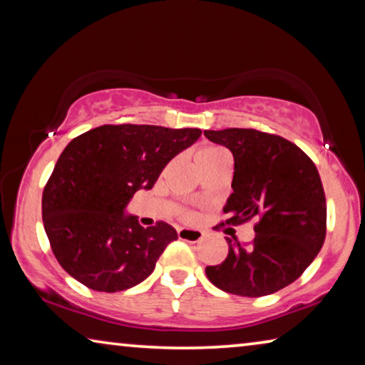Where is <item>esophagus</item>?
Instances as JSON below:
<instances>
[{
    "mask_svg": "<svg viewBox=\"0 0 365 365\" xmlns=\"http://www.w3.org/2000/svg\"><path fill=\"white\" fill-rule=\"evenodd\" d=\"M178 238L197 243L205 238V233L201 230H196V228H178Z\"/></svg>",
    "mask_w": 365,
    "mask_h": 365,
    "instance_id": "34e87169",
    "label": "esophagus"
}]
</instances>
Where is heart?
Returning <instances> with one entry per match:
<instances>
[{"label":"heart","mask_w":365,"mask_h":365,"mask_svg":"<svg viewBox=\"0 0 365 365\" xmlns=\"http://www.w3.org/2000/svg\"><path fill=\"white\" fill-rule=\"evenodd\" d=\"M220 151H224V150H222V148H219V146L205 145V146L197 148V150H196V153H195V160L197 163V160L207 159V158H211V156H214V154H217V153H220Z\"/></svg>","instance_id":"1"}]
</instances>
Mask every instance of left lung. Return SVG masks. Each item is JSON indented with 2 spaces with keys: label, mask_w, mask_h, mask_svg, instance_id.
I'll use <instances>...</instances> for the list:
<instances>
[{
  "label": "left lung",
  "mask_w": 365,
  "mask_h": 365,
  "mask_svg": "<svg viewBox=\"0 0 365 365\" xmlns=\"http://www.w3.org/2000/svg\"><path fill=\"white\" fill-rule=\"evenodd\" d=\"M205 137L233 154L225 222L257 219L252 245L227 238L228 256L207 265V279L248 298L279 292L299 279L324 245L327 205L316 164L292 141L255 128L205 130Z\"/></svg>",
  "instance_id": "1"
}]
</instances>
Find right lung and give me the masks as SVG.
Masks as SVG:
<instances>
[{"mask_svg":"<svg viewBox=\"0 0 365 365\" xmlns=\"http://www.w3.org/2000/svg\"><path fill=\"white\" fill-rule=\"evenodd\" d=\"M200 128L101 125L73 138L43 190L41 215L51 250L67 274L95 292H123L151 275L175 228L141 227L125 207L151 190Z\"/></svg>","mask_w":365,"mask_h":365,"instance_id":"add662e5","label":"right lung"}]
</instances>
